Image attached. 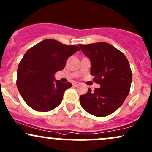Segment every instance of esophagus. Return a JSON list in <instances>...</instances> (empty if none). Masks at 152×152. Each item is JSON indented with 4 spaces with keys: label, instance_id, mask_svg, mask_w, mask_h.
I'll return each mask as SVG.
<instances>
[{
    "label": "esophagus",
    "instance_id": "34e87169",
    "mask_svg": "<svg viewBox=\"0 0 152 152\" xmlns=\"http://www.w3.org/2000/svg\"><path fill=\"white\" fill-rule=\"evenodd\" d=\"M78 85H79V84H78V83H74L72 84V86H73V87H77V86Z\"/></svg>",
    "mask_w": 152,
    "mask_h": 152
}]
</instances>
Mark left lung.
<instances>
[{
  "instance_id": "left-lung-1",
  "label": "left lung",
  "mask_w": 152,
  "mask_h": 152,
  "mask_svg": "<svg viewBox=\"0 0 152 152\" xmlns=\"http://www.w3.org/2000/svg\"><path fill=\"white\" fill-rule=\"evenodd\" d=\"M91 61V75L100 85L80 97L85 110L96 117H106L115 112L130 92L132 72L125 55L110 44L102 42L78 45Z\"/></svg>"
}]
</instances>
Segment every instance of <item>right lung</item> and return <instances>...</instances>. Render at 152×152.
Returning <instances> with one entry per match:
<instances>
[{"mask_svg": "<svg viewBox=\"0 0 152 152\" xmlns=\"http://www.w3.org/2000/svg\"><path fill=\"white\" fill-rule=\"evenodd\" d=\"M77 50L76 45L46 39L26 52L18 66L17 86L29 107L48 112L61 104L64 93L72 84L56 80L54 74L64 68L67 58Z\"/></svg>", "mask_w": 152, "mask_h": 152, "instance_id": "obj_1", "label": "right lung"}]
</instances>
